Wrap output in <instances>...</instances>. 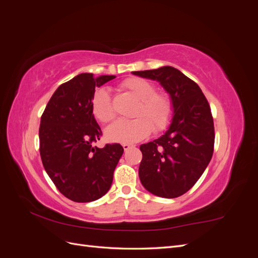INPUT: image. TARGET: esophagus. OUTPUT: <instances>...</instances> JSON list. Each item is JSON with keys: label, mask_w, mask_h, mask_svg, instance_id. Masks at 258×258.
I'll list each match as a JSON object with an SVG mask.
<instances>
[{"label": "esophagus", "mask_w": 258, "mask_h": 258, "mask_svg": "<svg viewBox=\"0 0 258 258\" xmlns=\"http://www.w3.org/2000/svg\"><path fill=\"white\" fill-rule=\"evenodd\" d=\"M134 146H135L134 144H128V143H123V144H122V147H123V150H124V151H128L129 148L134 147Z\"/></svg>", "instance_id": "34e87169"}]
</instances>
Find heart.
<instances>
[{
    "instance_id": "obj_1",
    "label": "heart",
    "mask_w": 258,
    "mask_h": 258,
    "mask_svg": "<svg viewBox=\"0 0 258 258\" xmlns=\"http://www.w3.org/2000/svg\"><path fill=\"white\" fill-rule=\"evenodd\" d=\"M122 87L134 95L139 103L131 120H117L105 129V137L112 142L131 143L146 138L152 132L165 130L173 116V104L165 93L156 92L155 85L139 77H131L122 83ZM92 114L101 122L114 118L110 90L98 89L91 100Z\"/></svg>"
}]
</instances>
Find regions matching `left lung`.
Instances as JSON below:
<instances>
[{"instance_id": "obj_1", "label": "left lung", "mask_w": 258, "mask_h": 258, "mask_svg": "<svg viewBox=\"0 0 258 258\" xmlns=\"http://www.w3.org/2000/svg\"><path fill=\"white\" fill-rule=\"evenodd\" d=\"M132 74L158 82L173 104L168 130L140 146V181L155 196H182L196 184L212 158L215 136L210 105L199 86L173 67Z\"/></svg>"}]
</instances>
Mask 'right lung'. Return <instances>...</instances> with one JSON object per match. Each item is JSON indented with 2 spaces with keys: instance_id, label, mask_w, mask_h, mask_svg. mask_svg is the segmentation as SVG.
<instances>
[{
  "instance_id": "right-lung-1",
  "label": "right lung",
  "mask_w": 258,
  "mask_h": 258,
  "mask_svg": "<svg viewBox=\"0 0 258 258\" xmlns=\"http://www.w3.org/2000/svg\"><path fill=\"white\" fill-rule=\"evenodd\" d=\"M115 75L82 73L60 85L41 117L40 154L59 191L75 202L95 201L108 191L123 148L93 146L102 132L92 114L95 89Z\"/></svg>"
}]
</instances>
